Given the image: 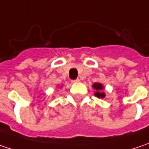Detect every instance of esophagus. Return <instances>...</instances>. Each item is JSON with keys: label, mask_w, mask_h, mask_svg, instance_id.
<instances>
[{"label": "esophagus", "mask_w": 149, "mask_h": 149, "mask_svg": "<svg viewBox=\"0 0 149 149\" xmlns=\"http://www.w3.org/2000/svg\"><path fill=\"white\" fill-rule=\"evenodd\" d=\"M79 82H80V80H79L78 78H77V79H75V80H72V83H79Z\"/></svg>", "instance_id": "obj_1"}]
</instances>
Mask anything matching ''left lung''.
<instances>
[{"instance_id": "8db88e82", "label": "left lung", "mask_w": 149, "mask_h": 149, "mask_svg": "<svg viewBox=\"0 0 149 149\" xmlns=\"http://www.w3.org/2000/svg\"><path fill=\"white\" fill-rule=\"evenodd\" d=\"M93 88L95 89L94 95L99 99H104L105 97V93L103 92V89L104 88V85L100 83H94L93 84Z\"/></svg>"}]
</instances>
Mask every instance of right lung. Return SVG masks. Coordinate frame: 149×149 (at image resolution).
<instances>
[{
    "mask_svg": "<svg viewBox=\"0 0 149 149\" xmlns=\"http://www.w3.org/2000/svg\"><path fill=\"white\" fill-rule=\"evenodd\" d=\"M61 88H62V86H61Z\"/></svg>",
    "mask_w": 149,
    "mask_h": 149,
    "instance_id": "obj_1",
    "label": "right lung"
}]
</instances>
